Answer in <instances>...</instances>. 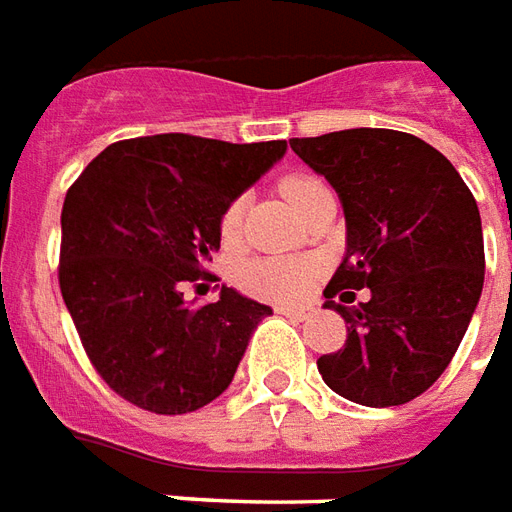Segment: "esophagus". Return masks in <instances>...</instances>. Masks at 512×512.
<instances>
[{"label": "esophagus", "instance_id": "obj_1", "mask_svg": "<svg viewBox=\"0 0 512 512\" xmlns=\"http://www.w3.org/2000/svg\"><path fill=\"white\" fill-rule=\"evenodd\" d=\"M276 312L285 314V317H293L298 323H304V320H309V317L317 314V309H314V306H279Z\"/></svg>", "mask_w": 512, "mask_h": 512}]
</instances>
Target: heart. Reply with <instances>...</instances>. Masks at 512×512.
<instances>
[{
	"label": "heart",
	"mask_w": 512,
	"mask_h": 512,
	"mask_svg": "<svg viewBox=\"0 0 512 512\" xmlns=\"http://www.w3.org/2000/svg\"><path fill=\"white\" fill-rule=\"evenodd\" d=\"M317 184H323V181L314 179V176H304V173H293V176L282 179L279 189L298 208V203L306 198V192ZM241 222H244V200L233 198L222 208L219 236L225 238L227 244L236 241L238 233H241ZM314 274H317V266L306 257H255V260H246L238 266L236 279L246 293L266 298V301H276V304H290V301H298L309 293Z\"/></svg>",
	"instance_id": "1"
}]
</instances>
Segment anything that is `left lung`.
<instances>
[{
    "label": "left lung",
    "mask_w": 512,
    "mask_h": 512,
    "mask_svg": "<svg viewBox=\"0 0 512 512\" xmlns=\"http://www.w3.org/2000/svg\"><path fill=\"white\" fill-rule=\"evenodd\" d=\"M290 149L336 189L347 225V252L323 293L347 342L317 369L355 404H407L448 369L480 301L478 203L448 157L407 132L358 127L293 138ZM363 286L373 298L344 307Z\"/></svg>",
    "instance_id": "8db88e82"
}]
</instances>
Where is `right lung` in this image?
<instances>
[{
    "mask_svg": "<svg viewBox=\"0 0 512 512\" xmlns=\"http://www.w3.org/2000/svg\"><path fill=\"white\" fill-rule=\"evenodd\" d=\"M287 140L225 143L184 132L111 143L62 208L59 287L83 350L121 399L184 415L233 382L271 306L222 287L189 306L208 279L222 208L285 157Z\"/></svg>",
    "mask_w": 512,
    "mask_h": 512,
    "instance_id": "obj_1",
    "label": "right lung"
}]
</instances>
